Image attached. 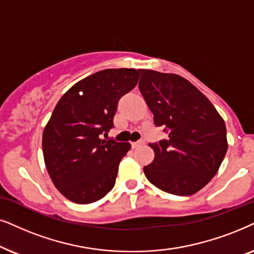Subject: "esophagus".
<instances>
[{
	"label": "esophagus",
	"instance_id": "obj_1",
	"mask_svg": "<svg viewBox=\"0 0 254 254\" xmlns=\"http://www.w3.org/2000/svg\"><path fill=\"white\" fill-rule=\"evenodd\" d=\"M144 144H145V140L144 139H140V140L134 141V143H132V147L133 148H137V147H139V146H141V145H144Z\"/></svg>",
	"mask_w": 254,
	"mask_h": 254
}]
</instances>
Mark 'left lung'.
<instances>
[{"label":"left lung","instance_id":"1","mask_svg":"<svg viewBox=\"0 0 254 254\" xmlns=\"http://www.w3.org/2000/svg\"><path fill=\"white\" fill-rule=\"evenodd\" d=\"M139 90L164 127L167 139L150 143L154 160L144 167L147 180L178 196L195 194L217 173L228 151L226 127L212 103L177 74L139 69Z\"/></svg>","mask_w":254,"mask_h":254}]
</instances>
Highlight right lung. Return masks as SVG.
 <instances>
[{
  "label": "right lung",
  "instance_id": "obj_1",
  "mask_svg": "<svg viewBox=\"0 0 254 254\" xmlns=\"http://www.w3.org/2000/svg\"><path fill=\"white\" fill-rule=\"evenodd\" d=\"M133 68L100 70L64 94L44 129V160L58 190L77 204L99 201L114 188L130 143L102 139L114 127L118 101L136 86Z\"/></svg>",
  "mask_w": 254,
  "mask_h": 254
}]
</instances>
